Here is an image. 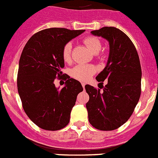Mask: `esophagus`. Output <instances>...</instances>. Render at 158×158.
<instances>
[{
  "label": "esophagus",
  "mask_w": 158,
  "mask_h": 158,
  "mask_svg": "<svg viewBox=\"0 0 158 158\" xmlns=\"http://www.w3.org/2000/svg\"><path fill=\"white\" fill-rule=\"evenodd\" d=\"M81 85H82V87H83V89H85V83H82Z\"/></svg>",
  "instance_id": "34e87169"
}]
</instances>
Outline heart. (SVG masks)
Segmentation results:
<instances>
[{"label": "heart", "mask_w": 158, "mask_h": 158, "mask_svg": "<svg viewBox=\"0 0 158 158\" xmlns=\"http://www.w3.org/2000/svg\"><path fill=\"white\" fill-rule=\"evenodd\" d=\"M84 43L87 46L88 48L94 54H97L101 50V42L98 38L94 37V36H89L84 40ZM71 49H72L71 43H67L62 48V56L65 62H69L70 61ZM96 72V69L94 65L83 64V65H77L73 67L70 71V75L76 80L86 81L89 80Z\"/></svg>", "instance_id": "1"}]
</instances>
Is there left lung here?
<instances>
[{"label": "left lung", "instance_id": "obj_1", "mask_svg": "<svg viewBox=\"0 0 158 158\" xmlns=\"http://www.w3.org/2000/svg\"><path fill=\"white\" fill-rule=\"evenodd\" d=\"M91 33L107 40L110 50L105 68L96 77L102 85L107 81L103 91L85 85L89 121L96 129L113 131L129 119L140 98V61L133 43L119 29L104 27Z\"/></svg>", "mask_w": 158, "mask_h": 158}]
</instances>
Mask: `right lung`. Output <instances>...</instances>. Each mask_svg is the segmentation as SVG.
Here are the masks:
<instances>
[{"mask_svg": "<svg viewBox=\"0 0 158 158\" xmlns=\"http://www.w3.org/2000/svg\"><path fill=\"white\" fill-rule=\"evenodd\" d=\"M85 30L52 27L37 32L26 43L19 58L17 89L23 108L31 120L47 131H58L69 122L81 84L65 77V86L55 87L63 75L62 48Z\"/></svg>", "mask_w": 158, "mask_h": 158, "instance_id": "add662e5", "label": "right lung"}]
</instances>
